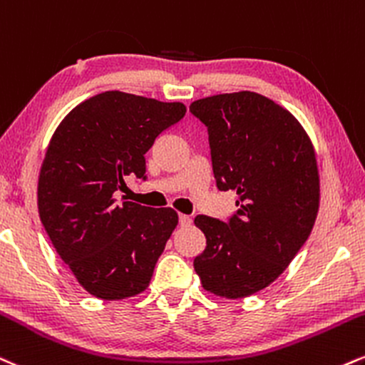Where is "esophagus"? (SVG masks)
Returning a JSON list of instances; mask_svg holds the SVG:
<instances>
[{
	"instance_id": "esophagus-1",
	"label": "esophagus",
	"mask_w": 365,
	"mask_h": 365,
	"mask_svg": "<svg viewBox=\"0 0 365 365\" xmlns=\"http://www.w3.org/2000/svg\"><path fill=\"white\" fill-rule=\"evenodd\" d=\"M178 225L182 227H188L192 225V217L190 216H185V214H180L178 216Z\"/></svg>"
}]
</instances>
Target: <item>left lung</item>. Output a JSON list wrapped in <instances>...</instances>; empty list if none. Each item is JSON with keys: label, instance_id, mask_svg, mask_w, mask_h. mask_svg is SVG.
Returning a JSON list of instances; mask_svg holds the SVG:
<instances>
[{"label": "left lung", "instance_id": "1", "mask_svg": "<svg viewBox=\"0 0 365 365\" xmlns=\"http://www.w3.org/2000/svg\"><path fill=\"white\" fill-rule=\"evenodd\" d=\"M207 127L219 190L236 192L226 221L197 216L205 250L194 269L202 287L227 299L274 282L313 230L319 177L313 144L291 112L253 91L214 95L190 105Z\"/></svg>", "mask_w": 365, "mask_h": 365}]
</instances>
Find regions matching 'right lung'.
Here are the masks:
<instances>
[{"instance_id": "add662e5", "label": "right lung", "mask_w": 365, "mask_h": 365, "mask_svg": "<svg viewBox=\"0 0 365 365\" xmlns=\"http://www.w3.org/2000/svg\"><path fill=\"white\" fill-rule=\"evenodd\" d=\"M183 103L105 91L74 107L52 135L38 177V214L56 252L100 299L143 292L178 225L173 209L117 199L125 178L146 180L158 135Z\"/></svg>"}]
</instances>
